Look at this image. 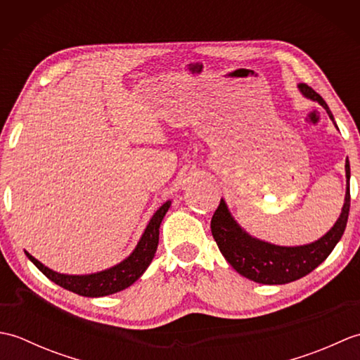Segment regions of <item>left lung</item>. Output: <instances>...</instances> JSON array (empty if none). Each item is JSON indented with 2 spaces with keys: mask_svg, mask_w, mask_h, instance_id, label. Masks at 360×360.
<instances>
[{
  "mask_svg": "<svg viewBox=\"0 0 360 360\" xmlns=\"http://www.w3.org/2000/svg\"><path fill=\"white\" fill-rule=\"evenodd\" d=\"M298 91L309 101L320 103L326 110L328 116L334 122L333 114L326 102L314 89L304 83L298 85ZM335 125V122H334ZM338 128V125H335ZM347 192L345 202L340 217L322 238L303 246H278L248 233L236 223L224 200H221L218 209L212 217V235L215 238L221 254L227 263L243 277L263 285H285L304 277L322 264L331 254L335 244L345 232L349 213V160H345Z\"/></svg>",
  "mask_w": 360,
  "mask_h": 360,
  "instance_id": "8db88e82",
  "label": "left lung"
}]
</instances>
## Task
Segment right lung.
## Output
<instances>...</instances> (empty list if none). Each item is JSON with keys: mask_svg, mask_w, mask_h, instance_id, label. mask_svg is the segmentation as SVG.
I'll return each instance as SVG.
<instances>
[{"mask_svg": "<svg viewBox=\"0 0 360 360\" xmlns=\"http://www.w3.org/2000/svg\"><path fill=\"white\" fill-rule=\"evenodd\" d=\"M170 205L172 201H167L155 212V215L148 221L139 243H137V246L134 248L131 254L125 259H122L120 263L101 272L85 275L60 274L38 262V259L30 255L29 252L25 250V254L51 281L68 290H72L75 294L83 297H105L110 294H116L119 290H124L128 286H131L133 283L136 280H139L141 275L147 271L153 257L156 254L159 244L160 223H162V219L168 209H170Z\"/></svg>", "mask_w": 360, "mask_h": 360, "instance_id": "obj_1", "label": "right lung"}]
</instances>
